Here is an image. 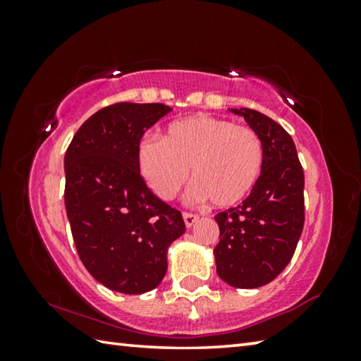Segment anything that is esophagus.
I'll return each mask as SVG.
<instances>
[{
    "instance_id": "obj_1",
    "label": "esophagus",
    "mask_w": 361,
    "mask_h": 361,
    "mask_svg": "<svg viewBox=\"0 0 361 361\" xmlns=\"http://www.w3.org/2000/svg\"><path fill=\"white\" fill-rule=\"evenodd\" d=\"M183 219H185L186 228H192V226L197 223L199 216L197 215H192V213H183Z\"/></svg>"
}]
</instances>
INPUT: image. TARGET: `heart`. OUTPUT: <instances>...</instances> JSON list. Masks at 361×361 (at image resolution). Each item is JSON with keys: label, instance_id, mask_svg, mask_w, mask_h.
Wrapping results in <instances>:
<instances>
[{"label": "heart", "instance_id": "1", "mask_svg": "<svg viewBox=\"0 0 361 361\" xmlns=\"http://www.w3.org/2000/svg\"><path fill=\"white\" fill-rule=\"evenodd\" d=\"M262 164L258 133L207 114L173 121L161 140L146 138L138 145V169L159 197L173 199L191 169L189 197L212 200L218 209H231L248 197Z\"/></svg>", "mask_w": 361, "mask_h": 361}]
</instances>
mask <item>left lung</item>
Here are the masks:
<instances>
[{"mask_svg":"<svg viewBox=\"0 0 361 361\" xmlns=\"http://www.w3.org/2000/svg\"><path fill=\"white\" fill-rule=\"evenodd\" d=\"M258 133L264 149L259 180L240 205L215 216L216 274L234 288H259L291 261L304 226V172L282 126L250 108H229Z\"/></svg>","mask_w":361,"mask_h":361,"instance_id":"8db88e82","label":"left lung"}]
</instances>
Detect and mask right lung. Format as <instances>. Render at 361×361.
Here are the masks:
<instances>
[{
    "label": "right lung",
    "instance_id": "obj_1",
    "mask_svg": "<svg viewBox=\"0 0 361 361\" xmlns=\"http://www.w3.org/2000/svg\"><path fill=\"white\" fill-rule=\"evenodd\" d=\"M172 108L116 103L79 127L65 152V209L84 267L124 295L154 290L167 252L185 234L178 210L146 186L138 169L143 133Z\"/></svg>",
    "mask_w": 361,
    "mask_h": 361
}]
</instances>
